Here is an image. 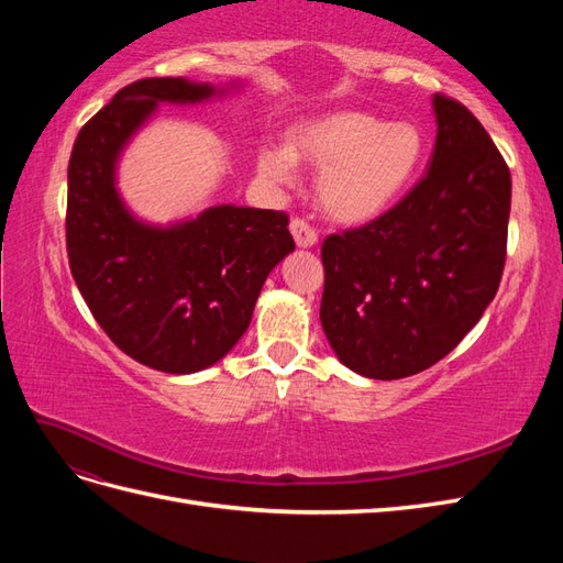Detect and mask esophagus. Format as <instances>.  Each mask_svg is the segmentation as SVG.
<instances>
[{
  "label": "esophagus",
  "mask_w": 563,
  "mask_h": 563,
  "mask_svg": "<svg viewBox=\"0 0 563 563\" xmlns=\"http://www.w3.org/2000/svg\"><path fill=\"white\" fill-rule=\"evenodd\" d=\"M291 234H294V242L298 249H310L317 244V232L314 228H310V223H305L302 218H294L291 220Z\"/></svg>",
  "instance_id": "esophagus-1"
}]
</instances>
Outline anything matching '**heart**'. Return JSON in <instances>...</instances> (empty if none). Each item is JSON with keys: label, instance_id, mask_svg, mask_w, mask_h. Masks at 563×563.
<instances>
[{"label": "heart", "instance_id": "heart-1", "mask_svg": "<svg viewBox=\"0 0 563 563\" xmlns=\"http://www.w3.org/2000/svg\"><path fill=\"white\" fill-rule=\"evenodd\" d=\"M428 141L413 122H385L362 110H338L300 122L286 145L258 150V174L291 185L298 159L321 168L317 199L323 213L364 225L387 213L413 185Z\"/></svg>", "mask_w": 563, "mask_h": 563}]
</instances>
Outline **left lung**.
Masks as SVG:
<instances>
[{"instance_id": "left-lung-1", "label": "left lung", "mask_w": 563, "mask_h": 563, "mask_svg": "<svg viewBox=\"0 0 563 563\" xmlns=\"http://www.w3.org/2000/svg\"><path fill=\"white\" fill-rule=\"evenodd\" d=\"M428 174L395 209L321 244V329L354 373L397 380L437 364L496 298L509 168L465 106L434 96Z\"/></svg>"}]
</instances>
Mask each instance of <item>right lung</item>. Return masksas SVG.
<instances>
[{"mask_svg":"<svg viewBox=\"0 0 563 563\" xmlns=\"http://www.w3.org/2000/svg\"><path fill=\"white\" fill-rule=\"evenodd\" d=\"M230 89L240 81H133L81 126L67 166V258L81 298L119 350L176 376L236 345L267 275L296 244L286 213L234 203L147 223L119 195L117 166L159 103L195 106Z\"/></svg>","mask_w":563,"mask_h":563,"instance_id":"add662e5","label":"right lung"}]
</instances>
